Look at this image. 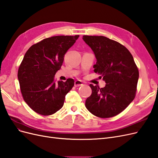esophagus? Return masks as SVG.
<instances>
[{
	"mask_svg": "<svg viewBox=\"0 0 158 158\" xmlns=\"http://www.w3.org/2000/svg\"><path fill=\"white\" fill-rule=\"evenodd\" d=\"M82 81H80V80H76L74 81V86L75 87H79L80 85H82Z\"/></svg>",
	"mask_w": 158,
	"mask_h": 158,
	"instance_id": "1",
	"label": "esophagus"
}]
</instances>
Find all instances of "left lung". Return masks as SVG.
<instances>
[{"label":"left lung","mask_w":158,"mask_h":158,"mask_svg":"<svg viewBox=\"0 0 158 158\" xmlns=\"http://www.w3.org/2000/svg\"><path fill=\"white\" fill-rule=\"evenodd\" d=\"M82 39L97 59L94 72L106 83L102 88L89 85L92 93L85 100V107L99 118L116 116L134 99L139 77L138 68L131 53L119 42L103 36L84 35Z\"/></svg>","instance_id":"8db88e82"}]
</instances>
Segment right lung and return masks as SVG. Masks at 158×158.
<instances>
[{
  "label": "right lung",
  "mask_w": 158,
  "mask_h": 158,
  "mask_svg": "<svg viewBox=\"0 0 158 158\" xmlns=\"http://www.w3.org/2000/svg\"><path fill=\"white\" fill-rule=\"evenodd\" d=\"M79 37L55 36L32 45L25 53L19 67L18 78L24 101L31 109L48 116L63 107L65 95L73 88L74 81L64 82L54 80L61 69L64 54Z\"/></svg>",
  "instance_id": "1"
}]
</instances>
